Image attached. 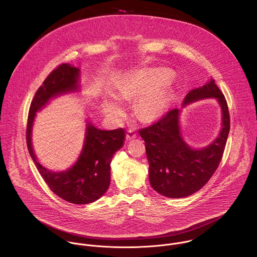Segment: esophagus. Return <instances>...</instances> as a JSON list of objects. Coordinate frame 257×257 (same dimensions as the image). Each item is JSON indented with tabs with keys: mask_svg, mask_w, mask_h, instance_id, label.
Masks as SVG:
<instances>
[{
	"mask_svg": "<svg viewBox=\"0 0 257 257\" xmlns=\"http://www.w3.org/2000/svg\"><path fill=\"white\" fill-rule=\"evenodd\" d=\"M137 138V134L134 130H128L126 133V141H132Z\"/></svg>",
	"mask_w": 257,
	"mask_h": 257,
	"instance_id": "esophagus-1",
	"label": "esophagus"
}]
</instances>
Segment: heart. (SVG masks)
Here are the masks:
<instances>
[{"mask_svg": "<svg viewBox=\"0 0 257 257\" xmlns=\"http://www.w3.org/2000/svg\"><path fill=\"white\" fill-rule=\"evenodd\" d=\"M169 72L157 70L151 72H135L124 77L116 88L114 96L119 100L140 98L135 106V112L144 121H152L163 115L169 101ZM102 108L113 118L122 114V108L113 97H106Z\"/></svg>", "mask_w": 257, "mask_h": 257, "instance_id": "1", "label": "heart"}]
</instances>
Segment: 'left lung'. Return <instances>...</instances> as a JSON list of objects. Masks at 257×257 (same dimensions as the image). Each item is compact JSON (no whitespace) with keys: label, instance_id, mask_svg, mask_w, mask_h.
Returning <instances> with one entry per match:
<instances>
[{"label":"left lung","instance_id":"obj_1","mask_svg":"<svg viewBox=\"0 0 257 257\" xmlns=\"http://www.w3.org/2000/svg\"><path fill=\"white\" fill-rule=\"evenodd\" d=\"M217 100L222 111L217 139L202 149H193L184 141L180 113L186 105L205 98ZM145 141L149 163V182L162 196L184 198L199 191L217 170L229 133V114L224 96L211 78L204 86L190 91L180 109L166 112L162 118L140 132Z\"/></svg>","mask_w":257,"mask_h":257}]
</instances>
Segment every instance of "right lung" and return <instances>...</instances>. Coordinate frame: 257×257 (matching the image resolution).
I'll use <instances>...</instances> for the list:
<instances>
[{
    "mask_svg": "<svg viewBox=\"0 0 257 257\" xmlns=\"http://www.w3.org/2000/svg\"><path fill=\"white\" fill-rule=\"evenodd\" d=\"M80 91V69L67 63L58 66L38 88L31 104L27 127L29 152L38 172L55 195L75 205L93 203L107 192L112 156L122 147L125 139L123 128L103 131L87 119L83 147L71 167L63 171H52L39 163L32 143L37 111L54 98Z\"/></svg>",
    "mask_w": 257,
    "mask_h": 257,
    "instance_id": "add662e5",
    "label": "right lung"
}]
</instances>
